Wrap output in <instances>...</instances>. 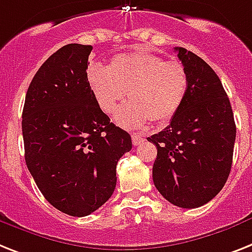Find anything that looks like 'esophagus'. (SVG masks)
<instances>
[{"label": "esophagus", "mask_w": 252, "mask_h": 252, "mask_svg": "<svg viewBox=\"0 0 252 252\" xmlns=\"http://www.w3.org/2000/svg\"><path fill=\"white\" fill-rule=\"evenodd\" d=\"M145 141V138L141 136L140 133H132V142L134 146H138L140 144H142Z\"/></svg>", "instance_id": "esophagus-1"}]
</instances>
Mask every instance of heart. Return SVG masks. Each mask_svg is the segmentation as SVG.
Masks as SVG:
<instances>
[{"mask_svg":"<svg viewBox=\"0 0 252 252\" xmlns=\"http://www.w3.org/2000/svg\"><path fill=\"white\" fill-rule=\"evenodd\" d=\"M87 80L98 107L111 114L128 93L130 102L118 108L115 120L123 128L136 129L146 123L167 126L185 102L189 79L180 62H167L146 50L116 55L110 66L92 63Z\"/></svg>","mask_w":252,"mask_h":252,"instance_id":"1","label":"heart"}]
</instances>
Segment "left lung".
Returning <instances> with one entry per match:
<instances>
[{"label":"left lung","mask_w":252,"mask_h":252,"mask_svg":"<svg viewBox=\"0 0 252 252\" xmlns=\"http://www.w3.org/2000/svg\"><path fill=\"white\" fill-rule=\"evenodd\" d=\"M175 50L188 72L189 89L169 126L147 138L158 150L153 180L168 202L197 208L216 197L228 180L236 123L214 69L186 49Z\"/></svg>","instance_id":"1"}]
</instances>
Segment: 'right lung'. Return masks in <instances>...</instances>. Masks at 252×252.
Returning a JSON list of instances; mask_svg holds the SVG:
<instances>
[{
	"instance_id": "1",
	"label": "right lung",
	"mask_w": 252,
	"mask_h": 252,
	"mask_svg": "<svg viewBox=\"0 0 252 252\" xmlns=\"http://www.w3.org/2000/svg\"><path fill=\"white\" fill-rule=\"evenodd\" d=\"M92 45L50 55L27 91L22 115L26 163L49 203L87 216L116 186V164L132 149L129 133L110 123L87 80Z\"/></svg>"
}]
</instances>
